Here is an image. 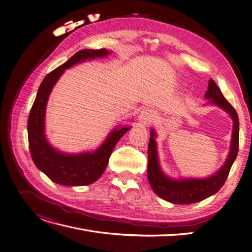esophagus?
Returning <instances> with one entry per match:
<instances>
[{
    "label": "esophagus",
    "mask_w": 252,
    "mask_h": 252,
    "mask_svg": "<svg viewBox=\"0 0 252 252\" xmlns=\"http://www.w3.org/2000/svg\"><path fill=\"white\" fill-rule=\"evenodd\" d=\"M153 117V112L152 110H150V109L146 108V109H143L142 110L138 116V122L140 125L142 126H145L149 123V120H151Z\"/></svg>",
    "instance_id": "esophagus-1"
}]
</instances>
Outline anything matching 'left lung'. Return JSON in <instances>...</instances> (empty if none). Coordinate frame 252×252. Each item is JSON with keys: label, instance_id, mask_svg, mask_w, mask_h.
<instances>
[{"label": "left lung", "instance_id": "1", "mask_svg": "<svg viewBox=\"0 0 252 252\" xmlns=\"http://www.w3.org/2000/svg\"><path fill=\"white\" fill-rule=\"evenodd\" d=\"M205 105H213L220 108L233 120L231 145L223 165L208 177H179L168 176L160 167L157 130L150 127V139L148 143V168L147 178L152 190L159 198L173 204H193L205 200L220 190L224 184L229 170L232 168L239 149V118L233 106L222 95L216 83L210 79L208 91L205 93ZM204 105V106H205Z\"/></svg>", "mask_w": 252, "mask_h": 252}]
</instances>
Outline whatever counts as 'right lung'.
<instances>
[{"instance_id": "add662e5", "label": "right lung", "mask_w": 252, "mask_h": 252, "mask_svg": "<svg viewBox=\"0 0 252 252\" xmlns=\"http://www.w3.org/2000/svg\"><path fill=\"white\" fill-rule=\"evenodd\" d=\"M109 54H111V51L104 48L99 50L83 49L76 52L70 60L50 72L39 86L28 120L29 146L36 167L58 184L82 187L96 181L104 173L117 142L132 127L118 125L94 150L78 153H68L56 148L50 144L46 136V106L54 85L64 70L77 63L106 58Z\"/></svg>"}]
</instances>
